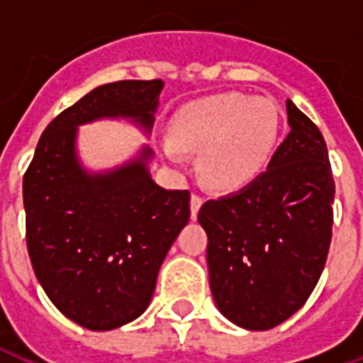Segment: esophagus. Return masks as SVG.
Returning a JSON list of instances; mask_svg holds the SVG:
<instances>
[{"instance_id":"obj_1","label":"esophagus","mask_w":363,"mask_h":363,"mask_svg":"<svg viewBox=\"0 0 363 363\" xmlns=\"http://www.w3.org/2000/svg\"><path fill=\"white\" fill-rule=\"evenodd\" d=\"M202 202H204V200L198 196V194H192V198H190V216H192V220H196Z\"/></svg>"}]
</instances>
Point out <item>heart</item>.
<instances>
[{"label":"heart","instance_id":"b5f03b06","mask_svg":"<svg viewBox=\"0 0 363 363\" xmlns=\"http://www.w3.org/2000/svg\"><path fill=\"white\" fill-rule=\"evenodd\" d=\"M280 116L268 99L221 93L186 104L171 122V142L163 157L184 165L182 151H200V173L218 190H239L251 184L270 161Z\"/></svg>","mask_w":363,"mask_h":363}]
</instances>
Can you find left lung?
I'll return each instance as SVG.
<instances>
[{"label": "left lung", "mask_w": 363, "mask_h": 363, "mask_svg": "<svg viewBox=\"0 0 363 363\" xmlns=\"http://www.w3.org/2000/svg\"><path fill=\"white\" fill-rule=\"evenodd\" d=\"M286 111L289 134L267 171L198 212L216 305L247 330H268L303 307L333 237L335 181L327 143L289 99Z\"/></svg>", "instance_id": "1"}]
</instances>
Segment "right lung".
<instances>
[{
  "instance_id": "add662e5",
  "label": "right lung",
  "mask_w": 363,
  "mask_h": 363,
  "mask_svg": "<svg viewBox=\"0 0 363 363\" xmlns=\"http://www.w3.org/2000/svg\"><path fill=\"white\" fill-rule=\"evenodd\" d=\"M161 79L96 87L60 112L38 140L23 179L28 257L60 311L89 330L138 319L159 268L190 218L189 190L151 179L145 145L124 165L91 173L77 155V128L126 118L150 134Z\"/></svg>"
}]
</instances>
